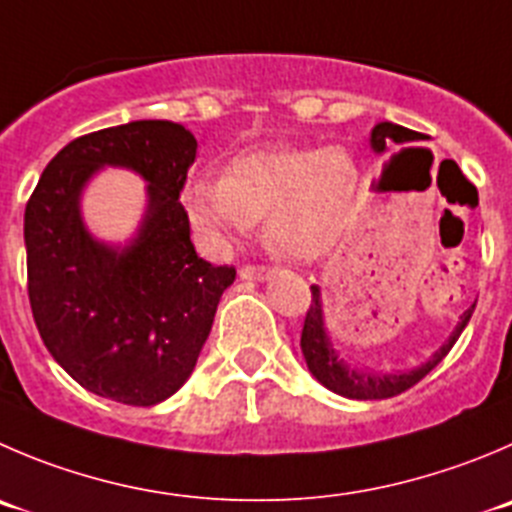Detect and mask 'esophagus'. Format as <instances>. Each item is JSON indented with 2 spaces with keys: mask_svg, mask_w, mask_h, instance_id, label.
<instances>
[{
  "mask_svg": "<svg viewBox=\"0 0 512 512\" xmlns=\"http://www.w3.org/2000/svg\"><path fill=\"white\" fill-rule=\"evenodd\" d=\"M238 274H241V279H246V281H264L266 276L271 274V269L269 266H261V264H246V266H241V271H238Z\"/></svg>",
  "mask_w": 512,
  "mask_h": 512,
  "instance_id": "1",
  "label": "esophagus"
}]
</instances>
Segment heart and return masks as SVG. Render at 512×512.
Instances as JSON below:
<instances>
[{
  "mask_svg": "<svg viewBox=\"0 0 512 512\" xmlns=\"http://www.w3.org/2000/svg\"><path fill=\"white\" fill-rule=\"evenodd\" d=\"M357 193V165L339 148H274L238 155L228 175H198L186 188L188 216L221 246L266 216V233L289 256H316L344 231Z\"/></svg>",
  "mask_w": 512,
  "mask_h": 512,
  "instance_id": "heart-1",
  "label": "heart"
}]
</instances>
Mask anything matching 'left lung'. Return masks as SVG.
I'll use <instances>...</instances> for the list:
<instances>
[{
    "instance_id": "1",
    "label": "left lung",
    "mask_w": 512,
    "mask_h": 512,
    "mask_svg": "<svg viewBox=\"0 0 512 512\" xmlns=\"http://www.w3.org/2000/svg\"><path fill=\"white\" fill-rule=\"evenodd\" d=\"M425 135L417 133V130L402 128V125L394 123H379L377 128L372 130V148L377 153H382L387 145L392 143H412V140H422ZM472 311H475V304L462 314L460 324L452 332V337L442 344L440 352L432 354V359L422 367L412 369V372L402 374H369V372H357V369H349L342 359H337V352L332 349V342L324 332V319H321V301H319V289L311 286V304L306 309L304 316V329H301V352H304L306 367L309 372L324 384L326 389L342 394V397L349 399H387L397 397V394L407 392L410 387H415L422 377L432 372L442 359L447 357L455 342L460 339L462 329L470 321Z\"/></svg>"
}]
</instances>
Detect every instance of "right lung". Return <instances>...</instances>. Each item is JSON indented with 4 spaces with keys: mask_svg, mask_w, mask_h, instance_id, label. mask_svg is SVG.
<instances>
[{
    "mask_svg": "<svg viewBox=\"0 0 512 512\" xmlns=\"http://www.w3.org/2000/svg\"><path fill=\"white\" fill-rule=\"evenodd\" d=\"M196 138L170 120H135L67 143L24 208L27 294L55 362L90 392L153 407L191 377L233 266L198 259L178 201ZM125 164L151 183L141 236L123 254L84 233L76 198L97 164Z\"/></svg>",
    "mask_w": 512,
    "mask_h": 512,
    "instance_id": "1",
    "label": "right lung"
}]
</instances>
